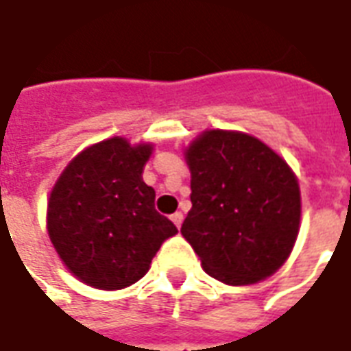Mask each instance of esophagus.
Segmentation results:
<instances>
[{"instance_id": "esophagus-1", "label": "esophagus", "mask_w": 351, "mask_h": 351, "mask_svg": "<svg viewBox=\"0 0 351 351\" xmlns=\"http://www.w3.org/2000/svg\"><path fill=\"white\" fill-rule=\"evenodd\" d=\"M171 220L175 222V226H176V228H180V226H182L184 215H182V213H180V210H176L175 215H171Z\"/></svg>"}]
</instances>
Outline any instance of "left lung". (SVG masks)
Here are the masks:
<instances>
[{
  "label": "left lung",
  "mask_w": 351,
  "mask_h": 351,
  "mask_svg": "<svg viewBox=\"0 0 351 351\" xmlns=\"http://www.w3.org/2000/svg\"><path fill=\"white\" fill-rule=\"evenodd\" d=\"M192 209L180 232L210 278L252 285L276 274L300 226V188L276 152L251 134L205 131L188 146Z\"/></svg>",
  "instance_id": "left-lung-1"
}]
</instances>
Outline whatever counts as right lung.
Returning a JSON list of instances; mask_svg holds the SVG:
<instances>
[{"label":"right lung","instance_id":"obj_1","mask_svg":"<svg viewBox=\"0 0 351 351\" xmlns=\"http://www.w3.org/2000/svg\"><path fill=\"white\" fill-rule=\"evenodd\" d=\"M154 146L121 136L85 148L58 176L47 205V230L75 278L102 291L136 283L161 243L178 232L156 210L142 180Z\"/></svg>","mask_w":351,"mask_h":351}]
</instances>
